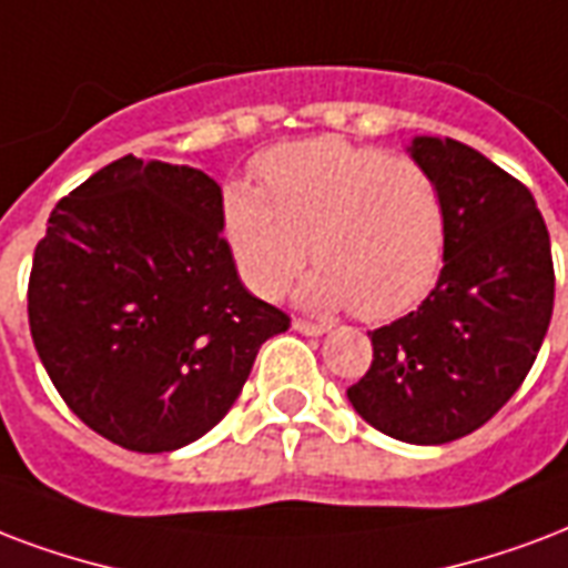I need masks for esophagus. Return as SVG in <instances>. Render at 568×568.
<instances>
[{"mask_svg":"<svg viewBox=\"0 0 568 568\" xmlns=\"http://www.w3.org/2000/svg\"><path fill=\"white\" fill-rule=\"evenodd\" d=\"M294 331L303 333V336H324L327 327L324 324H313V322H303V318H294Z\"/></svg>","mask_w":568,"mask_h":568,"instance_id":"1","label":"esophagus"}]
</instances>
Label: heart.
Wrapping results in <instances>:
<instances>
[{
  "mask_svg": "<svg viewBox=\"0 0 568 568\" xmlns=\"http://www.w3.org/2000/svg\"><path fill=\"white\" fill-rule=\"evenodd\" d=\"M258 190H223V232L244 283L276 297L310 253L301 285L313 310L352 306L378 322L435 283L444 199L428 169L339 136L288 142L255 160Z\"/></svg>",
  "mask_w": 568,
  "mask_h": 568,
  "instance_id": "heart-1",
  "label": "heart"
}]
</instances>
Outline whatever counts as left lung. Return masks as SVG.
<instances>
[{"label": "left lung", "mask_w": 568, "mask_h": 568, "mask_svg": "<svg viewBox=\"0 0 568 568\" xmlns=\"http://www.w3.org/2000/svg\"><path fill=\"white\" fill-rule=\"evenodd\" d=\"M444 199V267L419 310L372 331L348 402L372 428L435 447L465 438L521 387L554 310L548 229L530 190L465 142L414 136Z\"/></svg>", "instance_id": "8db88e82"}]
</instances>
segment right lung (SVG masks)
I'll return each mask as SVG.
<instances>
[{
	"instance_id": "obj_1",
	"label": "right lung",
	"mask_w": 568,
	"mask_h": 568,
	"mask_svg": "<svg viewBox=\"0 0 568 568\" xmlns=\"http://www.w3.org/2000/svg\"><path fill=\"white\" fill-rule=\"evenodd\" d=\"M29 327L85 426L133 453H172L226 417L288 315L241 283L220 184L128 154L53 207Z\"/></svg>"
}]
</instances>
